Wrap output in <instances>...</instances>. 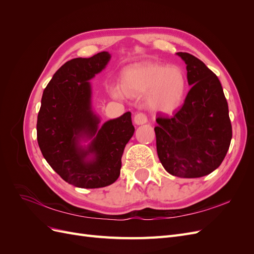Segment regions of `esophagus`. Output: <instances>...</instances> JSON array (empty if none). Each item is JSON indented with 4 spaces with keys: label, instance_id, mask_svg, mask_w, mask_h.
<instances>
[{
    "label": "esophagus",
    "instance_id": "34e87169",
    "mask_svg": "<svg viewBox=\"0 0 254 254\" xmlns=\"http://www.w3.org/2000/svg\"><path fill=\"white\" fill-rule=\"evenodd\" d=\"M148 119H147V115L143 112H139L134 115V123L136 125H142L145 124V123H147Z\"/></svg>",
    "mask_w": 254,
    "mask_h": 254
}]
</instances>
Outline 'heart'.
I'll use <instances>...</instances> for the list:
<instances>
[{
	"instance_id": "b5f03b06",
	"label": "heart",
	"mask_w": 254,
	"mask_h": 254,
	"mask_svg": "<svg viewBox=\"0 0 254 254\" xmlns=\"http://www.w3.org/2000/svg\"><path fill=\"white\" fill-rule=\"evenodd\" d=\"M120 86L131 96L146 95V103L152 111L172 113L181 106L187 89V79L181 68L158 63L136 64L121 74ZM114 96H122L118 88Z\"/></svg>"
}]
</instances>
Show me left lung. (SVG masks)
<instances>
[{
  "label": "left lung",
  "mask_w": 254,
  "mask_h": 254,
  "mask_svg": "<svg viewBox=\"0 0 254 254\" xmlns=\"http://www.w3.org/2000/svg\"><path fill=\"white\" fill-rule=\"evenodd\" d=\"M177 54L187 64L191 88L172 118L156 119L157 152L171 175L199 178L211 174L224 161L232 139V126L217 76L197 57Z\"/></svg>",
  "instance_id": "1"
}]
</instances>
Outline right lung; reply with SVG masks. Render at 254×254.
I'll return each instance as SVG.
<instances>
[{
    "label": "right lung",
    "instance_id": "1",
    "mask_svg": "<svg viewBox=\"0 0 254 254\" xmlns=\"http://www.w3.org/2000/svg\"><path fill=\"white\" fill-rule=\"evenodd\" d=\"M109 59V54L102 52L66 61L44 89L38 113L37 140L44 159L64 181L81 189L104 188L117 181L123 152L134 132L130 112L98 128L99 120L91 110L88 80ZM80 133L95 136L88 151L75 144ZM89 152L96 157L86 163Z\"/></svg>",
    "mask_w": 254,
    "mask_h": 254
}]
</instances>
